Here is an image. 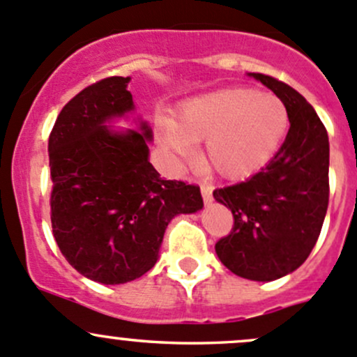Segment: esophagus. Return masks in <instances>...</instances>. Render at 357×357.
Returning a JSON list of instances; mask_svg holds the SVG:
<instances>
[{
    "label": "esophagus",
    "instance_id": "esophagus-1",
    "mask_svg": "<svg viewBox=\"0 0 357 357\" xmlns=\"http://www.w3.org/2000/svg\"><path fill=\"white\" fill-rule=\"evenodd\" d=\"M201 192H203V199L206 204H209L213 201V187L208 185V183H203L201 185Z\"/></svg>",
    "mask_w": 357,
    "mask_h": 357
}]
</instances>
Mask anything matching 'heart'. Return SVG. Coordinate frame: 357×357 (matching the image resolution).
I'll use <instances>...</instances> for the list:
<instances>
[{"label":"heart","instance_id":"heart-1","mask_svg":"<svg viewBox=\"0 0 357 357\" xmlns=\"http://www.w3.org/2000/svg\"><path fill=\"white\" fill-rule=\"evenodd\" d=\"M289 130V112L275 94L232 87L190 99L178 122L161 119L158 134L175 163L196 154L206 141V161L225 178H245L261 170L280 148Z\"/></svg>","mask_w":357,"mask_h":357}]
</instances>
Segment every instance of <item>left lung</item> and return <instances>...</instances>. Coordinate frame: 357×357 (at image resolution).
<instances>
[{"instance_id":"obj_1","label":"left lung","mask_w":357,"mask_h":357,"mask_svg":"<svg viewBox=\"0 0 357 357\" xmlns=\"http://www.w3.org/2000/svg\"><path fill=\"white\" fill-rule=\"evenodd\" d=\"M273 91L289 112L290 128L273 160L245 182L213 190L234 215L215 244L220 261L242 278L270 282L292 273L313 251L328 208V134L296 89L249 73Z\"/></svg>"}]
</instances>
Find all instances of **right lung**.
Masks as SVG:
<instances>
[{
  "instance_id": "obj_1",
  "label": "right lung",
  "mask_w": 357,
  "mask_h": 357,
  "mask_svg": "<svg viewBox=\"0 0 357 357\" xmlns=\"http://www.w3.org/2000/svg\"><path fill=\"white\" fill-rule=\"evenodd\" d=\"M130 77H106L73 96L50 134L51 227L65 259L84 277L125 284L158 261L175 215L203 208L197 185L165 180L149 163L151 128L112 130L134 109Z\"/></svg>"
}]
</instances>
